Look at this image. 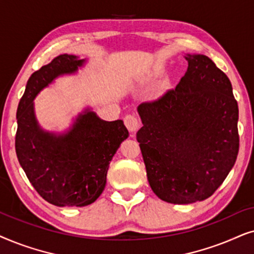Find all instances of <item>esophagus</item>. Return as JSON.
Segmentation results:
<instances>
[{"instance_id":"obj_1","label":"esophagus","mask_w":254,"mask_h":254,"mask_svg":"<svg viewBox=\"0 0 254 254\" xmlns=\"http://www.w3.org/2000/svg\"><path fill=\"white\" fill-rule=\"evenodd\" d=\"M124 124L130 132H136L139 129V121L134 115H127L124 117Z\"/></svg>"}]
</instances>
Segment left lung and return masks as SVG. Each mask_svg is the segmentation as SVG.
Returning <instances> with one entry per match:
<instances>
[{"label": "left lung", "instance_id": "1", "mask_svg": "<svg viewBox=\"0 0 254 254\" xmlns=\"http://www.w3.org/2000/svg\"><path fill=\"white\" fill-rule=\"evenodd\" d=\"M174 89L138 107L147 180L159 198L189 204L210 197L239 150L238 104L229 77L203 54H187Z\"/></svg>", "mask_w": 254, "mask_h": 254}]
</instances>
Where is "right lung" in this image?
<instances>
[{
	"instance_id": "right-lung-1",
	"label": "right lung",
	"mask_w": 254,
	"mask_h": 254,
	"mask_svg": "<svg viewBox=\"0 0 254 254\" xmlns=\"http://www.w3.org/2000/svg\"><path fill=\"white\" fill-rule=\"evenodd\" d=\"M84 63L76 56L60 54L36 70L17 109V158L37 192L57 207H84L95 202L106 187L111 159L129 137L123 121H103L89 108L65 133L40 127L35 97L56 77L75 73Z\"/></svg>"
}]
</instances>
